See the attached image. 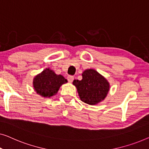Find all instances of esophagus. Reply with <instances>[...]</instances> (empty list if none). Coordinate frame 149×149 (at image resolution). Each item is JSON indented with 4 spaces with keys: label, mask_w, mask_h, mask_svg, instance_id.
Returning <instances> with one entry per match:
<instances>
[{
    "label": "esophagus",
    "mask_w": 149,
    "mask_h": 149,
    "mask_svg": "<svg viewBox=\"0 0 149 149\" xmlns=\"http://www.w3.org/2000/svg\"><path fill=\"white\" fill-rule=\"evenodd\" d=\"M68 79L69 82L72 83V81H74V76H72V75H69V76L68 77Z\"/></svg>",
    "instance_id": "obj_1"
}]
</instances>
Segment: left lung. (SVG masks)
Wrapping results in <instances>:
<instances>
[{"mask_svg":"<svg viewBox=\"0 0 149 149\" xmlns=\"http://www.w3.org/2000/svg\"><path fill=\"white\" fill-rule=\"evenodd\" d=\"M81 75V80L73 81L81 101L94 105L103 100L109 91L108 81L93 69L85 70Z\"/></svg>","mask_w":149,"mask_h":149,"instance_id":"obj_1","label":"left lung"}]
</instances>
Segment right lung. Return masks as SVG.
Returning a JSON list of instances; mask_svg holds the SVG:
<instances>
[{
    "label": "right lung",
    "mask_w": 149,
    "mask_h": 149,
    "mask_svg": "<svg viewBox=\"0 0 149 149\" xmlns=\"http://www.w3.org/2000/svg\"><path fill=\"white\" fill-rule=\"evenodd\" d=\"M67 82L63 75H56L54 71L47 68L33 78V86L37 94L43 97H51L57 93L61 86Z\"/></svg>",
    "instance_id": "right-lung-1"
}]
</instances>
